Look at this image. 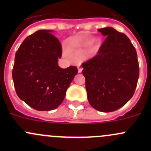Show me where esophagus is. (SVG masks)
Here are the masks:
<instances>
[{
	"label": "esophagus",
	"instance_id": "34e87169",
	"mask_svg": "<svg viewBox=\"0 0 151 151\" xmlns=\"http://www.w3.org/2000/svg\"><path fill=\"white\" fill-rule=\"evenodd\" d=\"M82 71H83V68H81V67H79V68H78V72L81 73Z\"/></svg>",
	"mask_w": 151,
	"mask_h": 151
}]
</instances>
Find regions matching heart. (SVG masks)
<instances>
[{"mask_svg":"<svg viewBox=\"0 0 151 151\" xmlns=\"http://www.w3.org/2000/svg\"><path fill=\"white\" fill-rule=\"evenodd\" d=\"M85 34H86V33H85ZM93 42V38H91V39H88L85 42H83L81 36H76V37L72 38V39L68 41L67 51L66 49V45H64V46H63V53L67 55V52H68V55L73 58L78 57V56L82 55V54L84 52L85 50L88 47L91 46Z\"/></svg>","mask_w":151,"mask_h":151,"instance_id":"b5f03b06","label":"heart"}]
</instances>
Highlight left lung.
<instances>
[{
  "label": "left lung",
  "mask_w": 151,
  "mask_h": 151,
  "mask_svg": "<svg viewBox=\"0 0 151 151\" xmlns=\"http://www.w3.org/2000/svg\"><path fill=\"white\" fill-rule=\"evenodd\" d=\"M106 36L93 58L81 65L92 107L109 112L124 106L135 92L139 69L137 54L129 38L111 27L99 29Z\"/></svg>",
  "instance_id": "obj_1"
}]
</instances>
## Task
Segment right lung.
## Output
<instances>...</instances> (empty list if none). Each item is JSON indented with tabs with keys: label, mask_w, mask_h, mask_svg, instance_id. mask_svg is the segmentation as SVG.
<instances>
[{
	"label": "right lung",
	"mask_w": 151,
	"mask_h": 151,
	"mask_svg": "<svg viewBox=\"0 0 151 151\" xmlns=\"http://www.w3.org/2000/svg\"><path fill=\"white\" fill-rule=\"evenodd\" d=\"M40 30L28 36L15 54L12 78L21 100L39 111L56 109L62 102L74 76L76 66L61 68V44L50 33Z\"/></svg>",
	"instance_id": "1"
}]
</instances>
